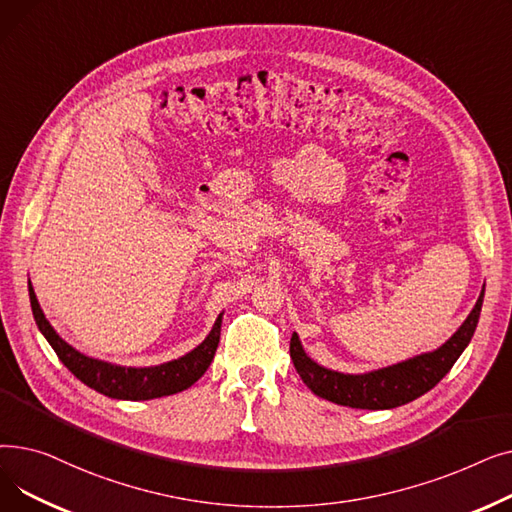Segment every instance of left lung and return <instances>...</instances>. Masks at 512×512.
Here are the masks:
<instances>
[{
    "label": "left lung",
    "mask_w": 512,
    "mask_h": 512,
    "mask_svg": "<svg viewBox=\"0 0 512 512\" xmlns=\"http://www.w3.org/2000/svg\"><path fill=\"white\" fill-rule=\"evenodd\" d=\"M483 292H486V286L481 288L479 299L463 321V326L432 353H423L367 373H340L315 363L305 353L299 334H292L290 357L294 369H297L301 380L313 394L342 407L380 411L407 405V402L432 390L452 369L456 359L463 355L477 328Z\"/></svg>",
    "instance_id": "obj_1"
}]
</instances>
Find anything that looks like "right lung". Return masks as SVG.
Instances as JSON below:
<instances>
[{
    "label": "right lung",
    "instance_id": "1",
    "mask_svg": "<svg viewBox=\"0 0 512 512\" xmlns=\"http://www.w3.org/2000/svg\"><path fill=\"white\" fill-rule=\"evenodd\" d=\"M29 297H31V309L37 321V328L41 330L45 340L51 344L53 351H56L60 361L76 375L80 382L97 390L99 394L118 398V400H151V398L170 396L191 388L211 365L215 348L220 344L224 313L218 315L211 332L197 348H193L191 353H186L174 361L153 365V367H126V365L107 363L76 351L74 346H70L56 330H53V326L47 321L37 301V294L33 290L31 280H29Z\"/></svg>",
    "mask_w": 512,
    "mask_h": 512
}]
</instances>
